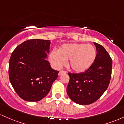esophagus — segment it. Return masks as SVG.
I'll return each mask as SVG.
<instances>
[{
  "instance_id": "34e87169",
  "label": "esophagus",
  "mask_w": 124,
  "mask_h": 124,
  "mask_svg": "<svg viewBox=\"0 0 124 124\" xmlns=\"http://www.w3.org/2000/svg\"><path fill=\"white\" fill-rule=\"evenodd\" d=\"M67 72L66 71H63V70H62V71H60V72L58 73V75L59 76H61V75H62V74H66Z\"/></svg>"
}]
</instances>
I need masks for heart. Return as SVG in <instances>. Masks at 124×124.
Segmentation results:
<instances>
[{
    "mask_svg": "<svg viewBox=\"0 0 124 124\" xmlns=\"http://www.w3.org/2000/svg\"><path fill=\"white\" fill-rule=\"evenodd\" d=\"M97 51L93 46L86 44H64L58 51L53 50L50 60L57 69H60L69 60V66L74 71L87 70L95 61Z\"/></svg>",
    "mask_w": 124,
    "mask_h": 124,
    "instance_id": "1",
    "label": "heart"
}]
</instances>
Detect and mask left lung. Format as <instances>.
<instances>
[{"label": "left lung", "mask_w": 124, "mask_h": 124, "mask_svg": "<svg viewBox=\"0 0 124 124\" xmlns=\"http://www.w3.org/2000/svg\"><path fill=\"white\" fill-rule=\"evenodd\" d=\"M97 49L95 61L87 70L69 73L67 93L72 101L80 105L95 102L107 90L111 77L112 62L103 46L94 43Z\"/></svg>", "instance_id": "obj_1"}]
</instances>
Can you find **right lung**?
I'll use <instances>...</instances> for the list:
<instances>
[{"label": "right lung", "instance_id": "add662e5", "mask_svg": "<svg viewBox=\"0 0 124 124\" xmlns=\"http://www.w3.org/2000/svg\"><path fill=\"white\" fill-rule=\"evenodd\" d=\"M50 40L31 39L16 47L11 55L9 76L18 95L26 101H39L47 95L58 71L46 60Z\"/></svg>", "mask_w": 124, "mask_h": 124}]
</instances>
